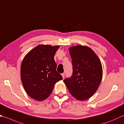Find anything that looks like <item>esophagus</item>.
<instances>
[{
    "instance_id": "esophagus-1",
    "label": "esophagus",
    "mask_w": 124,
    "mask_h": 124,
    "mask_svg": "<svg viewBox=\"0 0 124 124\" xmlns=\"http://www.w3.org/2000/svg\"><path fill=\"white\" fill-rule=\"evenodd\" d=\"M61 75H62V76L63 78H64V76H65V74H64V73H62V74H61Z\"/></svg>"
}]
</instances>
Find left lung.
<instances>
[{
  "label": "left lung",
  "mask_w": 124,
  "mask_h": 124,
  "mask_svg": "<svg viewBox=\"0 0 124 124\" xmlns=\"http://www.w3.org/2000/svg\"><path fill=\"white\" fill-rule=\"evenodd\" d=\"M72 75L64 80L70 93L79 101L90 98L97 90L103 69L98 57L90 48L78 45L69 48Z\"/></svg>",
  "instance_id": "obj_1"
}]
</instances>
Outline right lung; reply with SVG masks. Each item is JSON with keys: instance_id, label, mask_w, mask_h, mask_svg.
<instances>
[{"instance_id": "add662e5", "label": "right lung", "mask_w": 124, "mask_h": 124, "mask_svg": "<svg viewBox=\"0 0 124 124\" xmlns=\"http://www.w3.org/2000/svg\"><path fill=\"white\" fill-rule=\"evenodd\" d=\"M59 46L40 45L23 58L21 65V79L26 92L38 101L47 98L55 84L63 79L56 71L54 57Z\"/></svg>"}]
</instances>
